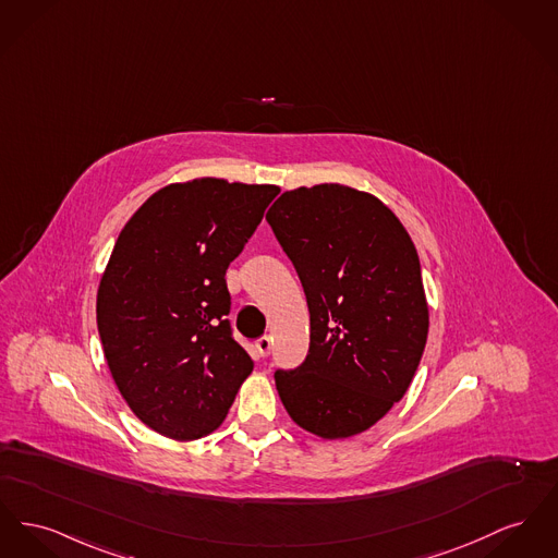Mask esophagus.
<instances>
[{"label": "esophagus", "instance_id": "34e87169", "mask_svg": "<svg viewBox=\"0 0 558 558\" xmlns=\"http://www.w3.org/2000/svg\"><path fill=\"white\" fill-rule=\"evenodd\" d=\"M271 337L269 335H263L262 339H257V343H255V348H257V352H259V356H269V352H271Z\"/></svg>", "mask_w": 558, "mask_h": 558}]
</instances>
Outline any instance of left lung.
<instances>
[{"label":"left lung","instance_id":"obj_1","mask_svg":"<svg viewBox=\"0 0 558 558\" xmlns=\"http://www.w3.org/2000/svg\"><path fill=\"white\" fill-rule=\"evenodd\" d=\"M310 307V352L274 373L296 426L350 438L409 390L426 348V291L411 235L379 199L339 183L284 192L265 215Z\"/></svg>","mask_w":558,"mask_h":558}]
</instances>
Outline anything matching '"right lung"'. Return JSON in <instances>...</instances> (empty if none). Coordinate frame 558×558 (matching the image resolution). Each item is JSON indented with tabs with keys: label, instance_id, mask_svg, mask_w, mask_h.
Returning a JSON list of instances; mask_svg holds the SVG:
<instances>
[{
	"label": "right lung",
	"instance_id": "obj_1",
	"mask_svg": "<svg viewBox=\"0 0 558 558\" xmlns=\"http://www.w3.org/2000/svg\"><path fill=\"white\" fill-rule=\"evenodd\" d=\"M278 192L215 177L172 183L118 235L97 293L100 343L132 413L166 438L221 426L255 366L231 337L226 271Z\"/></svg>",
	"mask_w": 558,
	"mask_h": 558
}]
</instances>
